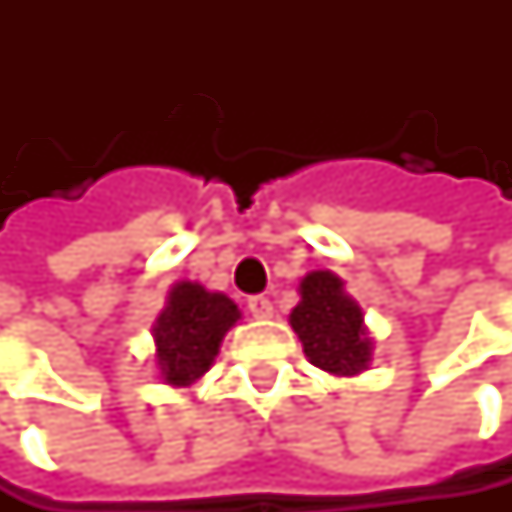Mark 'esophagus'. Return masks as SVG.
<instances>
[{
  "mask_svg": "<svg viewBox=\"0 0 512 512\" xmlns=\"http://www.w3.org/2000/svg\"><path fill=\"white\" fill-rule=\"evenodd\" d=\"M248 313H251L254 319H270V316H273L270 298H264V294H254V298H248Z\"/></svg>",
  "mask_w": 512,
  "mask_h": 512,
  "instance_id": "34e87169",
  "label": "esophagus"
}]
</instances>
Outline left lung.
I'll return each mask as SVG.
<instances>
[{"instance_id":"1","label":"left lung","mask_w":512,"mask_h":512,"mask_svg":"<svg viewBox=\"0 0 512 512\" xmlns=\"http://www.w3.org/2000/svg\"><path fill=\"white\" fill-rule=\"evenodd\" d=\"M301 301L288 322L301 338L307 359L338 378H353L371 362V338L362 307L344 291V279L313 270L301 279Z\"/></svg>"}]
</instances>
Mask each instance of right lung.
<instances>
[{"mask_svg":"<svg viewBox=\"0 0 512 512\" xmlns=\"http://www.w3.org/2000/svg\"><path fill=\"white\" fill-rule=\"evenodd\" d=\"M239 307L221 291L199 282H174L165 310L153 322L159 378L171 387H190L214 365L224 334L239 322Z\"/></svg>","mask_w":512,"mask_h":512,"instance_id":"add662e5","label":"right lung"}]
</instances>
